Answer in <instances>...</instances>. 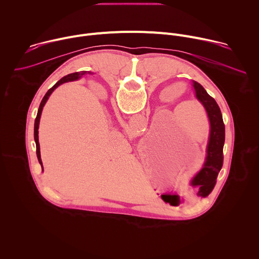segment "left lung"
<instances>
[{
	"instance_id": "left-lung-1",
	"label": "left lung",
	"mask_w": 259,
	"mask_h": 259,
	"mask_svg": "<svg viewBox=\"0 0 259 259\" xmlns=\"http://www.w3.org/2000/svg\"><path fill=\"white\" fill-rule=\"evenodd\" d=\"M193 86L196 92V97L205 107L210 122V135L207 144L205 163L203 168L193 179L194 186H199L200 188L198 195L207 197L214 189L218 172L223 167L226 128L223 115H221L220 108L215 99L211 97L198 82L194 81Z\"/></svg>"
}]
</instances>
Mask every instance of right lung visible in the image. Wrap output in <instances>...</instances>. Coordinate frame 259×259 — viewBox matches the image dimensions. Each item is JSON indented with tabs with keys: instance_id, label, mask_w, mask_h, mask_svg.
Listing matches in <instances>:
<instances>
[{
	"instance_id": "1",
	"label": "right lung",
	"mask_w": 259,
	"mask_h": 259,
	"mask_svg": "<svg viewBox=\"0 0 259 259\" xmlns=\"http://www.w3.org/2000/svg\"><path fill=\"white\" fill-rule=\"evenodd\" d=\"M86 71H81V72H73V73H69V75L63 77L62 79H60L51 89H49L47 91V93L45 94V96L43 97L41 103H40V106H39V109H38V114H36V118L34 120V129H33V136H34V141H35V146H36V157H38V160H39V163L41 164L42 166V169H43V165H42V160H41V153H40V143H39V124H40V119H41V114H42V110H43V107L45 105V103L47 102L49 96L51 95V93L61 84L63 83H66V82H70V81H76V80H79L83 75H85Z\"/></svg>"
}]
</instances>
